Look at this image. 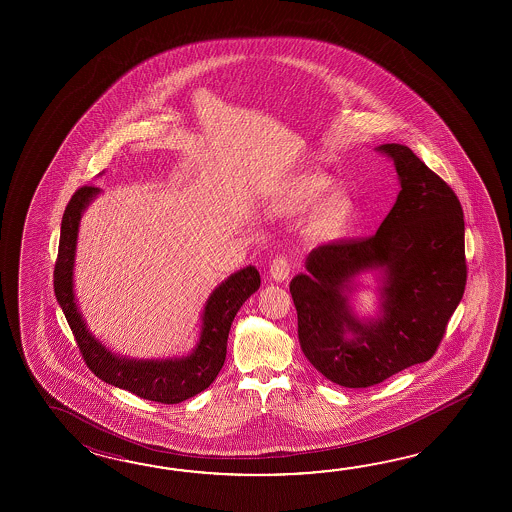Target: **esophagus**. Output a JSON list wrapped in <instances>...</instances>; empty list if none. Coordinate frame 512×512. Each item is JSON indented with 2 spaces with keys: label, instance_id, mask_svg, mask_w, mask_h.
<instances>
[{
  "label": "esophagus",
  "instance_id": "obj_1",
  "mask_svg": "<svg viewBox=\"0 0 512 512\" xmlns=\"http://www.w3.org/2000/svg\"><path fill=\"white\" fill-rule=\"evenodd\" d=\"M289 272H291V263L285 256H276L269 265V274H271L272 280H276V282L287 280Z\"/></svg>",
  "mask_w": 512,
  "mask_h": 512
}]
</instances>
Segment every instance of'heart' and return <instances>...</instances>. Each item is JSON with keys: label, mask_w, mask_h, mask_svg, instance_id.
Returning <instances> with one entry per match:
<instances>
[{"label": "heart", "mask_w": 512, "mask_h": 512, "mask_svg": "<svg viewBox=\"0 0 512 512\" xmlns=\"http://www.w3.org/2000/svg\"><path fill=\"white\" fill-rule=\"evenodd\" d=\"M331 190V181L324 175L309 174L296 179L283 196L282 207L289 214H300L316 207ZM351 212V203L344 196L327 197L316 210V227L333 230L340 227Z\"/></svg>", "instance_id": "obj_1"}]
</instances>
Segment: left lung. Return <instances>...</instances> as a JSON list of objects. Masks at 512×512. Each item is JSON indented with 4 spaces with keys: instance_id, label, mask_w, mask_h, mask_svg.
<instances>
[{
    "instance_id": "obj_1",
    "label": "left lung",
    "mask_w": 512,
    "mask_h": 512,
    "mask_svg": "<svg viewBox=\"0 0 512 512\" xmlns=\"http://www.w3.org/2000/svg\"><path fill=\"white\" fill-rule=\"evenodd\" d=\"M401 192L379 230L309 252L291 280L307 360L344 388H368L434 357L467 285L465 219L454 190L408 146L382 144ZM382 268L383 316L359 323L345 293L360 271ZM351 332L354 337L348 338Z\"/></svg>"
}]
</instances>
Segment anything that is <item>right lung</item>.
Returning a JSON list of instances; mask_svg holds the SVG:
<instances>
[{
	"mask_svg": "<svg viewBox=\"0 0 512 512\" xmlns=\"http://www.w3.org/2000/svg\"><path fill=\"white\" fill-rule=\"evenodd\" d=\"M97 186H80L67 203L55 263V294L71 327L87 368L108 384L155 403L177 404L207 390L227 357L230 326L243 302L260 287V272L245 267L210 294L203 311L197 348L185 359L128 360L115 357L87 331L73 294V265L78 223L84 208L97 196Z\"/></svg>",
	"mask_w": 512,
	"mask_h": 512,
	"instance_id": "right-lung-1",
	"label": "right lung"
}]
</instances>
